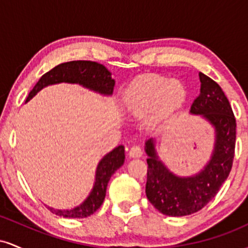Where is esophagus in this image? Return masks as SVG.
<instances>
[{"mask_svg":"<svg viewBox=\"0 0 248 248\" xmlns=\"http://www.w3.org/2000/svg\"><path fill=\"white\" fill-rule=\"evenodd\" d=\"M142 154H143V152H142V148L140 146H138V144H135V146H133L129 149L130 157H141Z\"/></svg>","mask_w":248,"mask_h":248,"instance_id":"esophagus-1","label":"esophagus"}]
</instances>
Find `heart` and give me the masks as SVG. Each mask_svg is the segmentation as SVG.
<instances>
[{
	"mask_svg": "<svg viewBox=\"0 0 248 248\" xmlns=\"http://www.w3.org/2000/svg\"><path fill=\"white\" fill-rule=\"evenodd\" d=\"M186 88L178 80L150 77L136 81L127 90L126 104L133 112L143 115L155 109V119L172 115L186 100Z\"/></svg>",
	"mask_w": 248,
	"mask_h": 248,
	"instance_id": "b5f03b06",
	"label": "heart"
}]
</instances>
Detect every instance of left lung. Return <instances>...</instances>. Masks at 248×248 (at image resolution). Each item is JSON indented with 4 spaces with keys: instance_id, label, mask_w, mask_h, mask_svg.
I'll list each match as a JSON object with an SVG mask.
<instances>
[{
    "instance_id": "1",
    "label": "left lung",
    "mask_w": 248,
    "mask_h": 248,
    "mask_svg": "<svg viewBox=\"0 0 248 248\" xmlns=\"http://www.w3.org/2000/svg\"><path fill=\"white\" fill-rule=\"evenodd\" d=\"M201 93L191 113L201 114L216 127L217 138L211 161L196 176L172 175L156 156L152 140L147 141L146 195L161 213L181 217L199 211L212 201L232 169L235 149V118L229 99L213 79L199 72Z\"/></svg>"
}]
</instances>
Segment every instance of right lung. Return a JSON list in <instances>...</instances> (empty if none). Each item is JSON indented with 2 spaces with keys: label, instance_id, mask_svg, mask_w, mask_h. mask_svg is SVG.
Returning <instances> with one entry per match:
<instances>
[{
  "label": "right lung",
  "instance_id": "1",
  "mask_svg": "<svg viewBox=\"0 0 248 248\" xmlns=\"http://www.w3.org/2000/svg\"><path fill=\"white\" fill-rule=\"evenodd\" d=\"M62 81L80 84L82 86L104 93V94H112L113 87H114V80L110 77V72L102 64L91 61H72L62 62L49 72L43 75L29 93L27 101L30 100L43 87ZM124 146L116 147L100 161L96 168L94 187L80 206L72 210H64V211L53 210L51 207L49 209L57 216L65 218H85L93 215L104 202L110 176L124 164Z\"/></svg>",
  "mask_w": 248,
  "mask_h": 248
}]
</instances>
